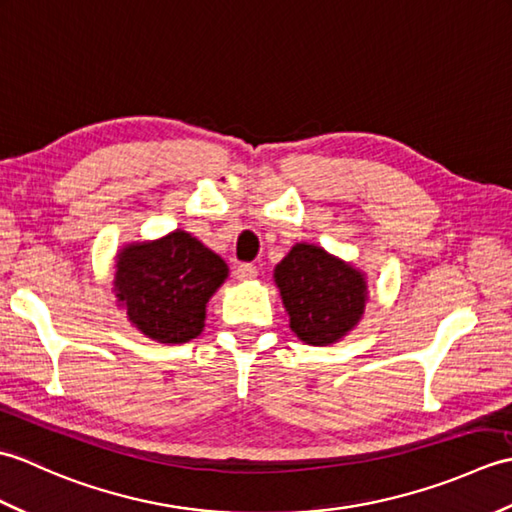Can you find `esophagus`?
I'll return each instance as SVG.
<instances>
[{"instance_id": "34e87169", "label": "esophagus", "mask_w": 512, "mask_h": 512, "mask_svg": "<svg viewBox=\"0 0 512 512\" xmlns=\"http://www.w3.org/2000/svg\"><path fill=\"white\" fill-rule=\"evenodd\" d=\"M235 277H237L239 281L255 279V277H257V266H255V264H248V262L239 264V266L235 268Z\"/></svg>"}]
</instances>
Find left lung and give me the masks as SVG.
Returning <instances> with one entry per match:
<instances>
[{
	"instance_id": "1",
	"label": "left lung",
	"mask_w": 512,
	"mask_h": 512,
	"mask_svg": "<svg viewBox=\"0 0 512 512\" xmlns=\"http://www.w3.org/2000/svg\"><path fill=\"white\" fill-rule=\"evenodd\" d=\"M275 281L301 341H339L365 310V281L356 270L319 246L297 244L275 268Z\"/></svg>"
}]
</instances>
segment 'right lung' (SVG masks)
Here are the masks:
<instances>
[{"instance_id":"obj_1","label":"right lung","mask_w":512,"mask_h":512,"mask_svg":"<svg viewBox=\"0 0 512 512\" xmlns=\"http://www.w3.org/2000/svg\"><path fill=\"white\" fill-rule=\"evenodd\" d=\"M226 270L220 255L176 231L118 255L116 297L149 339L187 343L202 332L206 301L226 279Z\"/></svg>"}]
</instances>
